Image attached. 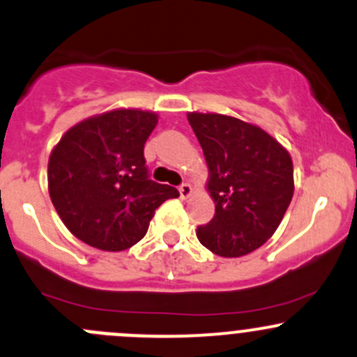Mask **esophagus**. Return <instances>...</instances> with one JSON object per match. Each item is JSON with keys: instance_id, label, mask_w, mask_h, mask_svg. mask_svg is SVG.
Masks as SVG:
<instances>
[{"instance_id": "1", "label": "esophagus", "mask_w": 357, "mask_h": 357, "mask_svg": "<svg viewBox=\"0 0 357 357\" xmlns=\"http://www.w3.org/2000/svg\"><path fill=\"white\" fill-rule=\"evenodd\" d=\"M178 190L181 199H188V197L192 195V185H190V183H183V185H179Z\"/></svg>"}]
</instances>
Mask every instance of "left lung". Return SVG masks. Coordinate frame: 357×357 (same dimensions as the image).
Here are the masks:
<instances>
[{
    "label": "left lung",
    "instance_id": "1",
    "mask_svg": "<svg viewBox=\"0 0 357 357\" xmlns=\"http://www.w3.org/2000/svg\"><path fill=\"white\" fill-rule=\"evenodd\" d=\"M188 122L209 167L216 211L197 228L214 255L238 258L265 244L291 202L293 162L259 127L218 113H188Z\"/></svg>",
    "mask_w": 357,
    "mask_h": 357
}]
</instances>
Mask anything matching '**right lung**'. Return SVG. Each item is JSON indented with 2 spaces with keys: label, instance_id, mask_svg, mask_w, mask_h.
Returning a JSON list of instances; mask_svg holds the SVG:
<instances>
[{
  "label": "right lung",
  "instance_id": "right-lung-1",
  "mask_svg": "<svg viewBox=\"0 0 357 357\" xmlns=\"http://www.w3.org/2000/svg\"><path fill=\"white\" fill-rule=\"evenodd\" d=\"M158 116L115 109L76 123L48 160L52 204L75 237L102 251H123L146 235L155 209L174 186L150 179L144 143Z\"/></svg>",
  "mask_w": 357,
  "mask_h": 357
}]
</instances>
